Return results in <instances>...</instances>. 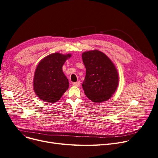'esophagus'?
Returning a JSON list of instances; mask_svg holds the SVG:
<instances>
[{
    "mask_svg": "<svg viewBox=\"0 0 158 158\" xmlns=\"http://www.w3.org/2000/svg\"><path fill=\"white\" fill-rule=\"evenodd\" d=\"M73 85L75 86H77V87L80 86V85H81L80 81H77V82H75V83H73Z\"/></svg>",
    "mask_w": 158,
    "mask_h": 158,
    "instance_id": "obj_1",
    "label": "esophagus"
}]
</instances>
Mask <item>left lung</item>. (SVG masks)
Listing matches in <instances>:
<instances>
[{
  "label": "left lung",
  "mask_w": 158,
  "mask_h": 158,
  "mask_svg": "<svg viewBox=\"0 0 158 158\" xmlns=\"http://www.w3.org/2000/svg\"><path fill=\"white\" fill-rule=\"evenodd\" d=\"M86 68V76L82 85L88 99L94 102L108 100L115 92L119 83L118 70L112 61L99 50L82 54Z\"/></svg>",
  "instance_id": "obj_1"
}]
</instances>
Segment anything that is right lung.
Listing matches in <instances>:
<instances>
[{"label":"right lung","instance_id":"obj_1","mask_svg":"<svg viewBox=\"0 0 158 158\" xmlns=\"http://www.w3.org/2000/svg\"><path fill=\"white\" fill-rule=\"evenodd\" d=\"M71 54L53 53L43 58L34 74L33 89L43 101L55 103L69 86L68 79L63 72V66Z\"/></svg>","mask_w":158,"mask_h":158}]
</instances>
